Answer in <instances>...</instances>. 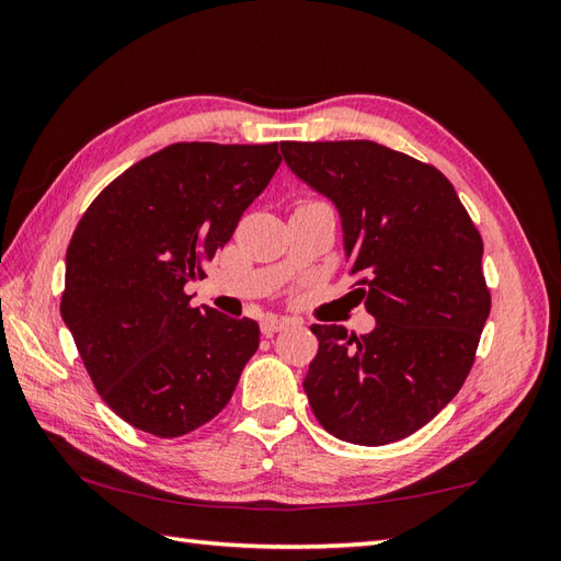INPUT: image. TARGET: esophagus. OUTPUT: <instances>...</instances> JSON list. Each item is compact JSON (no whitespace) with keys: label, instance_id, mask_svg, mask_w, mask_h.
<instances>
[{"label":"esophagus","instance_id":"obj_1","mask_svg":"<svg viewBox=\"0 0 561 561\" xmlns=\"http://www.w3.org/2000/svg\"><path fill=\"white\" fill-rule=\"evenodd\" d=\"M289 325H291V320H289V318H272V316L262 318V323H260V328H262V335H267V337H272L274 332H279V330L289 328Z\"/></svg>","mask_w":561,"mask_h":561}]
</instances>
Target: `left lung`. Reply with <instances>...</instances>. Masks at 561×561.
Instances as JSON below:
<instances>
[{
  "mask_svg": "<svg viewBox=\"0 0 561 561\" xmlns=\"http://www.w3.org/2000/svg\"><path fill=\"white\" fill-rule=\"evenodd\" d=\"M284 161L335 202L368 335L311 325L304 390L320 426L359 446L408 438L458 396L492 294L482 236L432 163L368 139L282 141Z\"/></svg>",
  "mask_w": 561,
  "mask_h": 561,
  "instance_id": "left-lung-1",
  "label": "left lung"
}]
</instances>
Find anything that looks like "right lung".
Masks as SVG:
<instances>
[{"mask_svg": "<svg viewBox=\"0 0 561 561\" xmlns=\"http://www.w3.org/2000/svg\"><path fill=\"white\" fill-rule=\"evenodd\" d=\"M279 163L277 141H178L105 185L71 233L59 311L99 396L139 432L175 438L214 420L257 352L255 320L195 308L185 284Z\"/></svg>", "mask_w": 561, "mask_h": 561, "instance_id": "obj_1", "label": "right lung"}]
</instances>
